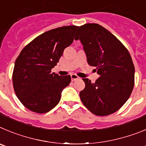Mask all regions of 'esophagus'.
Returning <instances> with one entry per match:
<instances>
[{
	"mask_svg": "<svg viewBox=\"0 0 146 146\" xmlns=\"http://www.w3.org/2000/svg\"><path fill=\"white\" fill-rule=\"evenodd\" d=\"M79 77H78V76H77V75H76V74H72L71 75V80L73 81H76V80H78V79H79Z\"/></svg>",
	"mask_w": 146,
	"mask_h": 146,
	"instance_id": "esophagus-1",
	"label": "esophagus"
}]
</instances>
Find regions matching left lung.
<instances>
[{"instance_id": "1", "label": "left lung", "mask_w": 146, "mask_h": 146, "mask_svg": "<svg viewBox=\"0 0 146 146\" xmlns=\"http://www.w3.org/2000/svg\"><path fill=\"white\" fill-rule=\"evenodd\" d=\"M75 40H81L90 66L100 76L94 83L83 78L85 88L80 92L81 102L94 115L105 116L124 106L135 84V66L121 42L98 24L78 27Z\"/></svg>"}]
</instances>
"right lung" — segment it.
Segmentation results:
<instances>
[{
    "label": "right lung",
    "mask_w": 146,
    "mask_h": 146,
    "mask_svg": "<svg viewBox=\"0 0 146 146\" xmlns=\"http://www.w3.org/2000/svg\"><path fill=\"white\" fill-rule=\"evenodd\" d=\"M78 26L57 27L44 33L21 51L12 74L14 92L30 111L45 113L59 103L62 89L70 84V75L52 73L66 47L73 43Z\"/></svg>",
    "instance_id": "obj_1"
}]
</instances>
